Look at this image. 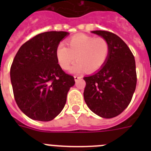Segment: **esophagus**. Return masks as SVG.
Segmentation results:
<instances>
[{
    "mask_svg": "<svg viewBox=\"0 0 151 151\" xmlns=\"http://www.w3.org/2000/svg\"><path fill=\"white\" fill-rule=\"evenodd\" d=\"M80 78H81V77H80V76H74L75 81H76V82H77V81H78V80Z\"/></svg>",
    "mask_w": 151,
    "mask_h": 151,
    "instance_id": "1",
    "label": "esophagus"
}]
</instances>
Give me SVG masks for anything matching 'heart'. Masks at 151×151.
Here are the masks:
<instances>
[{"instance_id": "b5f03b06", "label": "heart", "mask_w": 151, "mask_h": 151, "mask_svg": "<svg viewBox=\"0 0 151 151\" xmlns=\"http://www.w3.org/2000/svg\"><path fill=\"white\" fill-rule=\"evenodd\" d=\"M69 48L60 44L56 49L57 62L64 70L69 69L76 58L78 60L70 71L78 73L87 69L89 73L104 66L110 54V45L104 38H94L84 34L73 36L67 41Z\"/></svg>"}]
</instances>
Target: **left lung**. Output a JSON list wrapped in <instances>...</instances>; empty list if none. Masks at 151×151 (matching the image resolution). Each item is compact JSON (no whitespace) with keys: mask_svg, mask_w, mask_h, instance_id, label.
Segmentation results:
<instances>
[{"mask_svg":"<svg viewBox=\"0 0 151 151\" xmlns=\"http://www.w3.org/2000/svg\"><path fill=\"white\" fill-rule=\"evenodd\" d=\"M110 45V54L101 69L84 77V99L91 110L103 118L119 115L130 104L137 84L135 60L127 45L107 31H92Z\"/></svg>","mask_w":151,"mask_h":151,"instance_id":"obj_1","label":"left lung"}]
</instances>
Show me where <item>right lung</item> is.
I'll list each match as a JSON object with an SVG mask.
<instances>
[{
    "label": "right lung",
    "mask_w": 151,
    "mask_h": 151,
    "mask_svg": "<svg viewBox=\"0 0 151 151\" xmlns=\"http://www.w3.org/2000/svg\"><path fill=\"white\" fill-rule=\"evenodd\" d=\"M66 32H46L24 43L10 67L13 95L19 108L32 119L47 122L63 109L74 77L61 69L56 49Z\"/></svg>",
    "instance_id": "add662e5"
}]
</instances>
